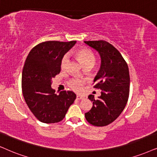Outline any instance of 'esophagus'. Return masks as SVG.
Returning <instances> with one entry per match:
<instances>
[{
    "mask_svg": "<svg viewBox=\"0 0 157 157\" xmlns=\"http://www.w3.org/2000/svg\"><path fill=\"white\" fill-rule=\"evenodd\" d=\"M77 98L78 99V100H81V99L85 98V97L82 96H80V95H77Z\"/></svg>",
    "mask_w": 157,
    "mask_h": 157,
    "instance_id": "obj_1",
    "label": "esophagus"
}]
</instances>
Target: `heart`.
Instances as JSON below:
<instances>
[{"mask_svg":"<svg viewBox=\"0 0 157 157\" xmlns=\"http://www.w3.org/2000/svg\"><path fill=\"white\" fill-rule=\"evenodd\" d=\"M76 56L79 61H80L81 64L83 67L87 65H92L95 64L96 61V56L94 53L91 50L88 48H82L78 50L75 53ZM69 63V56L66 54L64 56L61 61V69H65L67 68V64ZM85 84V80L80 78H73L69 81L68 85L72 90L76 91V92H80L82 90L83 85Z\"/></svg>","mask_w":157,"mask_h":157,"instance_id":"heart-1","label":"heart"}]
</instances>
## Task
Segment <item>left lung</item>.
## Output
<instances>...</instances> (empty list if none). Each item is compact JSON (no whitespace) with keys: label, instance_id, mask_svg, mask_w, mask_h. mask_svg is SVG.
I'll return each mask as SVG.
<instances>
[{"label":"left lung","instance_id":"8db88e82","mask_svg":"<svg viewBox=\"0 0 157 157\" xmlns=\"http://www.w3.org/2000/svg\"><path fill=\"white\" fill-rule=\"evenodd\" d=\"M101 57V66L93 82L94 88L101 90L95 99L89 95L93 106L85 113L87 121L94 126H106L120 116L128 102L130 93V75L126 61L117 48L104 40L84 41Z\"/></svg>","mask_w":157,"mask_h":157}]
</instances>
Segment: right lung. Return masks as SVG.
I'll list each match as a JSON object with an SVG mask.
<instances>
[{
	"mask_svg": "<svg viewBox=\"0 0 157 157\" xmlns=\"http://www.w3.org/2000/svg\"><path fill=\"white\" fill-rule=\"evenodd\" d=\"M76 41H46L29 53L21 75V89L26 104L43 123H56L64 118L76 94L64 90L57 95L51 88L52 79L61 72V61Z\"/></svg>",
	"mask_w": 157,
	"mask_h": 157,
	"instance_id": "add662e5",
	"label": "right lung"
}]
</instances>
